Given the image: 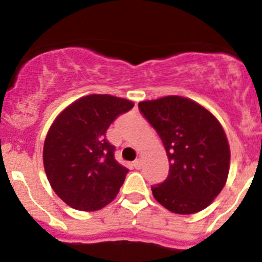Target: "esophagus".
I'll return each mask as SVG.
<instances>
[{
  "label": "esophagus",
  "mask_w": 262,
  "mask_h": 262,
  "mask_svg": "<svg viewBox=\"0 0 262 262\" xmlns=\"http://www.w3.org/2000/svg\"><path fill=\"white\" fill-rule=\"evenodd\" d=\"M142 166H143V162H142V160L134 161V167H136L137 170H141Z\"/></svg>",
  "instance_id": "1"
}]
</instances>
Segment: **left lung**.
<instances>
[{
  "instance_id": "1",
  "label": "left lung",
  "mask_w": 262,
  "mask_h": 262,
  "mask_svg": "<svg viewBox=\"0 0 262 262\" xmlns=\"http://www.w3.org/2000/svg\"><path fill=\"white\" fill-rule=\"evenodd\" d=\"M139 109L162 139L170 162L168 178L152 186L155 199L176 214L205 209L229 172L231 149L222 124L207 107L176 95L141 101Z\"/></svg>"
}]
</instances>
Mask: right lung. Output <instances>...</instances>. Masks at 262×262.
<instances>
[{
  "instance_id": "1",
  "label": "right lung",
  "mask_w": 262,
  "mask_h": 262,
  "mask_svg": "<svg viewBox=\"0 0 262 262\" xmlns=\"http://www.w3.org/2000/svg\"><path fill=\"white\" fill-rule=\"evenodd\" d=\"M133 106L123 97L87 95L63 109L50 125L44 170L55 194L73 209L95 212L118 195L129 170L115 160L106 130Z\"/></svg>"
}]
</instances>
